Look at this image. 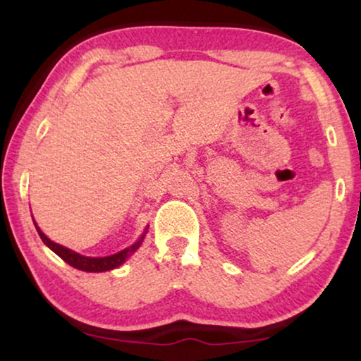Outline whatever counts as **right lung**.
<instances>
[{
    "label": "right lung",
    "instance_id": "add662e5",
    "mask_svg": "<svg viewBox=\"0 0 361 361\" xmlns=\"http://www.w3.org/2000/svg\"><path fill=\"white\" fill-rule=\"evenodd\" d=\"M34 225H36V224H34ZM36 228H37L39 236H41V240L49 246V248L54 251V253L61 256V258L66 261L67 264H71V266H73V268H77V269L87 271V273H102V271H110V269L118 268V266L125 263L128 256H131L137 248H140L141 241H142V238H145V235H142L141 238L137 240L135 245H131L130 248L123 250V251H120V253H116V255L105 256V258H88V256L78 255V253H75V251L66 248V246L54 243V241L49 240L47 236L44 235L41 230H39L37 225H36Z\"/></svg>",
    "mask_w": 361,
    "mask_h": 361
}]
</instances>
